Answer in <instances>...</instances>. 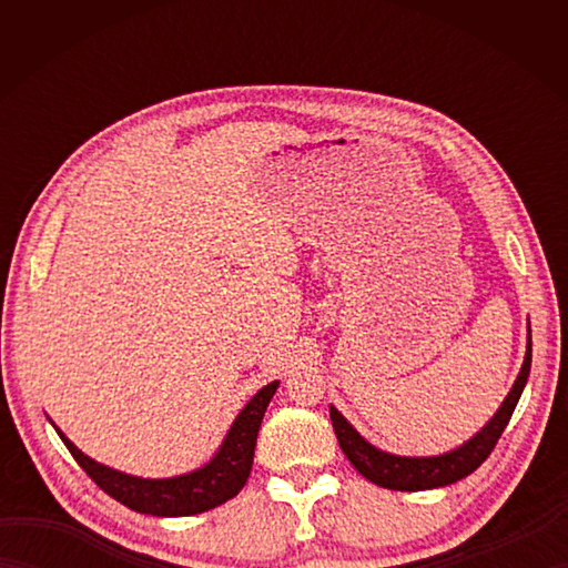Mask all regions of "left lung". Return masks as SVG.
<instances>
[{
	"instance_id": "8db88e82",
	"label": "left lung",
	"mask_w": 568,
	"mask_h": 568,
	"mask_svg": "<svg viewBox=\"0 0 568 568\" xmlns=\"http://www.w3.org/2000/svg\"><path fill=\"white\" fill-rule=\"evenodd\" d=\"M529 366H532V336H527V354L520 376H517L513 390L505 397V403L488 425L480 429L474 439H468L458 449L442 454V456H427V458H409V456H393L385 454L376 446H371L361 434L348 425V422L329 407V417L334 425V434L339 439L342 452L348 462L354 464L361 476L368 478L371 484L390 490H429L456 484V480L466 478L468 474L486 462L490 452L496 449L500 434L508 427V422L515 413V405L520 400L523 388L529 376Z\"/></svg>"
}]
</instances>
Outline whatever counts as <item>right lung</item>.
Here are the masks:
<instances>
[{"label": "right lung", "instance_id": "obj_1", "mask_svg": "<svg viewBox=\"0 0 568 568\" xmlns=\"http://www.w3.org/2000/svg\"><path fill=\"white\" fill-rule=\"evenodd\" d=\"M275 388L277 381L268 383L251 397L248 405L241 409L239 417L234 419V425L229 429L220 452L214 454L207 466L175 478L151 480L119 474L114 468H106L98 462H92V458L84 456L63 432H55L84 474H88L106 496H112L114 500L126 505V508L155 517L197 515L226 503L244 488L251 474L253 449H256L261 419Z\"/></svg>", "mask_w": 568, "mask_h": 568}]
</instances>
